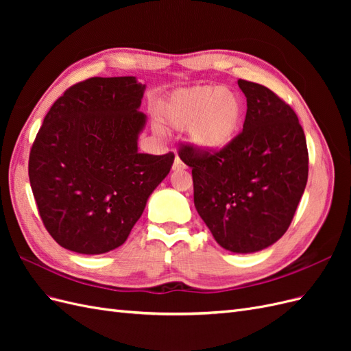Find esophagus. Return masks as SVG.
<instances>
[{
  "label": "esophagus",
  "mask_w": 351,
  "mask_h": 351,
  "mask_svg": "<svg viewBox=\"0 0 351 351\" xmlns=\"http://www.w3.org/2000/svg\"><path fill=\"white\" fill-rule=\"evenodd\" d=\"M186 165L183 164L182 159H180V156L176 155V159H174V164H173V169L174 171H178V169H184Z\"/></svg>",
  "instance_id": "obj_1"
}]
</instances>
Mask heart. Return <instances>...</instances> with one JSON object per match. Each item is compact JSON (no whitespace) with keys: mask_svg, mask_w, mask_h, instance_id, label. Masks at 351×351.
Wrapping results in <instances>:
<instances>
[{"mask_svg":"<svg viewBox=\"0 0 351 351\" xmlns=\"http://www.w3.org/2000/svg\"><path fill=\"white\" fill-rule=\"evenodd\" d=\"M156 111L167 127L186 130L190 145L209 155L226 151L237 139L246 114L236 90L215 84L176 89L159 102Z\"/></svg>","mask_w":351,"mask_h":351,"instance_id":"obj_1","label":"heart"}]
</instances>
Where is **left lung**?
Returning <instances> with one entry per match:
<instances>
[{"label":"left lung","instance_id":"8db88e82","mask_svg":"<svg viewBox=\"0 0 351 351\" xmlns=\"http://www.w3.org/2000/svg\"><path fill=\"white\" fill-rule=\"evenodd\" d=\"M247 101L243 132L226 151L183 146L192 168L195 206L221 247L253 253L290 227L309 171L306 137L295 112L262 84L239 80Z\"/></svg>","mask_w":351,"mask_h":351}]
</instances>
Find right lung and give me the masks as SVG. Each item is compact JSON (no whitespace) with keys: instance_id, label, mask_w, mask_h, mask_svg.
<instances>
[{"instance_id":"obj_1","label":"right lung","mask_w":351,"mask_h":351,"mask_svg":"<svg viewBox=\"0 0 351 351\" xmlns=\"http://www.w3.org/2000/svg\"><path fill=\"white\" fill-rule=\"evenodd\" d=\"M146 84L133 76L74 84L45 115L29 156V180L45 228L82 254L127 240L174 154H141Z\"/></svg>"}]
</instances>
